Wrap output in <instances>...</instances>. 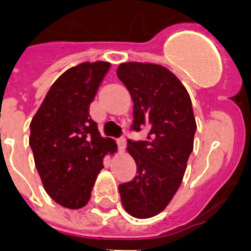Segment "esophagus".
I'll return each instance as SVG.
<instances>
[{
  "label": "esophagus",
  "mask_w": 251,
  "mask_h": 251,
  "mask_svg": "<svg viewBox=\"0 0 251 251\" xmlns=\"http://www.w3.org/2000/svg\"><path fill=\"white\" fill-rule=\"evenodd\" d=\"M117 145H118V150H120V151H125L126 139H125V137H124V135L118 138V139H117Z\"/></svg>",
  "instance_id": "esophagus-1"
}]
</instances>
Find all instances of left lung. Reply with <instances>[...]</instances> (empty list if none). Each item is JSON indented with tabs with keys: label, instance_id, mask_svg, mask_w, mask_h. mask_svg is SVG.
Listing matches in <instances>:
<instances>
[{
	"label": "left lung",
	"instance_id": "8db88e82",
	"mask_svg": "<svg viewBox=\"0 0 251 251\" xmlns=\"http://www.w3.org/2000/svg\"><path fill=\"white\" fill-rule=\"evenodd\" d=\"M134 101L133 131L147 129L146 141L127 139L137 176L118 186L131 216L147 219L164 210L182 182L197 130L190 96L178 78L160 65L125 62L117 69Z\"/></svg>",
	"mask_w": 251,
	"mask_h": 251
}]
</instances>
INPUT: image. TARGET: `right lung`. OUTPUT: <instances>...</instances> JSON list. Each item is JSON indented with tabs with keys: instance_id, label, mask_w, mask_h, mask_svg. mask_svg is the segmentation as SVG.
Returning a JSON list of instances; mask_svg holds the SVG:
<instances>
[{
	"instance_id": "1",
	"label": "right lung",
	"mask_w": 251,
	"mask_h": 251,
	"mask_svg": "<svg viewBox=\"0 0 251 251\" xmlns=\"http://www.w3.org/2000/svg\"><path fill=\"white\" fill-rule=\"evenodd\" d=\"M109 68V62L98 61L66 70L29 125V146L45 191L72 210L86 206L102 159L117 150L113 139L100 135L90 116V104Z\"/></svg>"
}]
</instances>
